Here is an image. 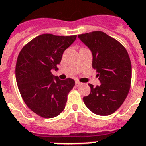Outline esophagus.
<instances>
[{"label": "esophagus", "instance_id": "obj_1", "mask_svg": "<svg viewBox=\"0 0 146 146\" xmlns=\"http://www.w3.org/2000/svg\"><path fill=\"white\" fill-rule=\"evenodd\" d=\"M76 85L77 86H80L82 85V82H80V81H76Z\"/></svg>", "mask_w": 146, "mask_h": 146}]
</instances>
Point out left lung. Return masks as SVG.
I'll return each instance as SVG.
<instances>
[{"instance_id":"obj_1","label":"left lung","mask_w":146,"mask_h":146,"mask_svg":"<svg viewBox=\"0 0 146 146\" xmlns=\"http://www.w3.org/2000/svg\"><path fill=\"white\" fill-rule=\"evenodd\" d=\"M92 53V67L101 81L89 84L91 92L83 102L94 113L108 116L114 113L126 99L130 89L132 66L123 44L102 31L78 35Z\"/></svg>"}]
</instances>
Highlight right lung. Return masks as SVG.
<instances>
[{
    "label": "right lung",
    "mask_w": 146,
    "mask_h": 146,
    "mask_svg": "<svg viewBox=\"0 0 146 146\" xmlns=\"http://www.w3.org/2000/svg\"><path fill=\"white\" fill-rule=\"evenodd\" d=\"M76 38V35L42 34L27 43L18 55L16 80L19 91L29 108L42 117L59 115L75 86L73 79L60 80L51 70H57L63 53Z\"/></svg>",
    "instance_id": "1"
}]
</instances>
